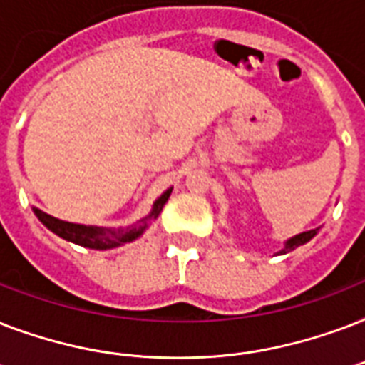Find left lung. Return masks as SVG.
I'll list each match as a JSON object with an SVG mask.
<instances>
[{
    "label": "left lung",
    "mask_w": 365,
    "mask_h": 365,
    "mask_svg": "<svg viewBox=\"0 0 365 365\" xmlns=\"http://www.w3.org/2000/svg\"><path fill=\"white\" fill-rule=\"evenodd\" d=\"M318 229H311V231H303V233L295 235V237H292V239H288L286 242H284V248L280 250V252H277V254H288V252H292V250H295L297 246H301V244L309 242V240L314 237V235L318 233Z\"/></svg>",
    "instance_id": "left-lung-1"
}]
</instances>
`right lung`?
Returning <instances> with one entry per match:
<instances>
[{
  "label": "right lung",
  "mask_w": 365,
  "mask_h": 365,
  "mask_svg": "<svg viewBox=\"0 0 365 365\" xmlns=\"http://www.w3.org/2000/svg\"><path fill=\"white\" fill-rule=\"evenodd\" d=\"M172 187H168L165 193L160 195L159 199L153 202V208L149 212L148 216L142 217L140 222H136L134 225H128V227H98V225H83V223H71L64 222V220H58V217L48 216L47 212L39 210V208H31L34 214L37 216V220L48 229L53 231L54 235H58L60 239L68 240V242L79 244L83 248H93V250H111L117 248V246H123V244H128L132 240L140 239L143 235V231L149 227V223L155 222L159 214L163 212V206L166 205V200L170 197Z\"/></svg>",
  "instance_id": "1"
}]
</instances>
